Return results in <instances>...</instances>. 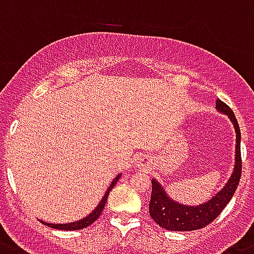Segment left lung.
Instances as JSON below:
<instances>
[{
    "mask_svg": "<svg viewBox=\"0 0 254 254\" xmlns=\"http://www.w3.org/2000/svg\"><path fill=\"white\" fill-rule=\"evenodd\" d=\"M218 112L226 115L235 127L236 146L234 169L225 186L212 199L199 205H186L173 200L160 182L152 178V193L150 200V216L159 226L169 231H193L205 227L221 214L235 193L242 176V153H240V127L231 108L222 101L216 102Z\"/></svg>",
    "mask_w": 254,
    "mask_h": 254,
    "instance_id": "1",
    "label": "left lung"
}]
</instances>
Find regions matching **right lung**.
<instances>
[{
	"label": "right lung",
	"mask_w": 254,
	"mask_h": 254,
	"mask_svg": "<svg viewBox=\"0 0 254 254\" xmlns=\"http://www.w3.org/2000/svg\"><path fill=\"white\" fill-rule=\"evenodd\" d=\"M121 177V174H117L116 178H115L112 182H111L110 187L107 189L106 193L103 195L102 200L99 201L97 206L94 208V210L90 213V214H87L86 217H84L82 219H78V221H74V222H68V223H49V222H44L45 226H48V227H51V229H57V230H67V231H71V230H81V229H85L87 226H90L91 223L95 222L98 219V217L102 214V210H103L104 205H106V201H107V197L110 195V191L114 189V186L116 185V182L119 181V178Z\"/></svg>",
	"instance_id": "1"
}]
</instances>
